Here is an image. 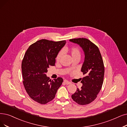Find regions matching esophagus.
I'll use <instances>...</instances> for the list:
<instances>
[{
  "label": "esophagus",
  "instance_id": "1",
  "mask_svg": "<svg viewBox=\"0 0 127 127\" xmlns=\"http://www.w3.org/2000/svg\"><path fill=\"white\" fill-rule=\"evenodd\" d=\"M64 83H65V84H70L71 83L69 82V81H68V80H64Z\"/></svg>",
  "mask_w": 127,
  "mask_h": 127
}]
</instances>
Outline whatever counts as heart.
<instances>
[{"label": "heart", "instance_id": "1", "mask_svg": "<svg viewBox=\"0 0 127 127\" xmlns=\"http://www.w3.org/2000/svg\"><path fill=\"white\" fill-rule=\"evenodd\" d=\"M64 52L69 53L71 56L72 59L77 57H80L81 56V53L80 52L79 49L78 48H76V47H72L70 49H64ZM62 56H63V53L62 52H60L57 56V57H56L57 62H59L61 58H62ZM71 68H72L71 66L70 67V69H71Z\"/></svg>", "mask_w": 127, "mask_h": 127}]
</instances>
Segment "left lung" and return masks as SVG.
<instances>
[{"instance_id":"1","label":"left lung","mask_w":127,"mask_h":127,"mask_svg":"<svg viewBox=\"0 0 127 127\" xmlns=\"http://www.w3.org/2000/svg\"><path fill=\"white\" fill-rule=\"evenodd\" d=\"M70 42L77 44L82 48L84 60L81 71L85 77L81 79V89L72 95V99L79 105H87L97 97L103 83L104 65L99 50L97 46L85 38L70 39Z\"/></svg>"}]
</instances>
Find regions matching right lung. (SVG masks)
<instances>
[{
	"mask_svg": "<svg viewBox=\"0 0 127 127\" xmlns=\"http://www.w3.org/2000/svg\"><path fill=\"white\" fill-rule=\"evenodd\" d=\"M66 41L54 42L42 39L30 45L22 62L23 83L29 96L41 104L54 98L63 79L49 80L46 73L50 65H55L56 58Z\"/></svg>",
	"mask_w": 127,
	"mask_h": 127,
	"instance_id": "add662e5",
	"label": "right lung"
}]
</instances>
